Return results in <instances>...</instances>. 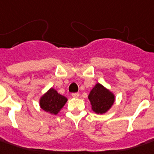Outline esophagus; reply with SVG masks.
<instances>
[{"label": "esophagus", "instance_id": "obj_1", "mask_svg": "<svg viewBox=\"0 0 154 154\" xmlns=\"http://www.w3.org/2000/svg\"><path fill=\"white\" fill-rule=\"evenodd\" d=\"M72 96L73 98H78L79 97V94L78 93H73L72 94Z\"/></svg>", "mask_w": 154, "mask_h": 154}]
</instances>
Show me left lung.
<instances>
[{
    "label": "left lung",
    "mask_w": 154,
    "mask_h": 154,
    "mask_svg": "<svg viewBox=\"0 0 154 154\" xmlns=\"http://www.w3.org/2000/svg\"><path fill=\"white\" fill-rule=\"evenodd\" d=\"M88 100L95 113H106L115 100L114 94L100 83H96L88 94Z\"/></svg>",
    "instance_id": "1"
}]
</instances>
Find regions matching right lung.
I'll list each match as a JSON object with an SVG mask.
<instances>
[{
  "mask_svg": "<svg viewBox=\"0 0 154 154\" xmlns=\"http://www.w3.org/2000/svg\"><path fill=\"white\" fill-rule=\"evenodd\" d=\"M66 101V97L61 95L54 88H51L47 93L41 97L40 106L46 112L57 115Z\"/></svg>",
  "mask_w": 154,
  "mask_h": 154,
  "instance_id": "right-lung-1",
  "label": "right lung"
}]
</instances>
